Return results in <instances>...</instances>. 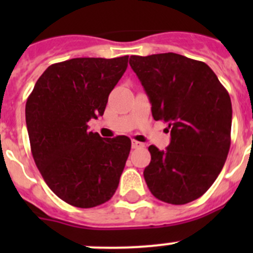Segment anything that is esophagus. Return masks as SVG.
<instances>
[{
	"instance_id": "esophagus-1",
	"label": "esophagus",
	"mask_w": 253,
	"mask_h": 253,
	"mask_svg": "<svg viewBox=\"0 0 253 253\" xmlns=\"http://www.w3.org/2000/svg\"><path fill=\"white\" fill-rule=\"evenodd\" d=\"M142 147H144L143 143L138 141H132V148H133V149H138V148H142Z\"/></svg>"
}]
</instances>
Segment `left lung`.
<instances>
[{"label": "left lung", "instance_id": "1", "mask_svg": "<svg viewBox=\"0 0 253 253\" xmlns=\"http://www.w3.org/2000/svg\"><path fill=\"white\" fill-rule=\"evenodd\" d=\"M129 65L152 104L154 120L169 124L165 150L150 145L144 180L170 205L200 198L220 174L231 133V100L208 65L178 53L131 56Z\"/></svg>", "mask_w": 253, "mask_h": 253}]
</instances>
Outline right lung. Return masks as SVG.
<instances>
[{
	"mask_svg": "<svg viewBox=\"0 0 253 253\" xmlns=\"http://www.w3.org/2000/svg\"><path fill=\"white\" fill-rule=\"evenodd\" d=\"M127 63L128 56L53 63L28 98L25 122L34 162L51 191L68 205L100 206L119 186L131 139L103 138L89 131L88 122L104 114Z\"/></svg>",
	"mask_w": 253,
	"mask_h": 253,
	"instance_id": "1",
	"label": "right lung"
}]
</instances>
